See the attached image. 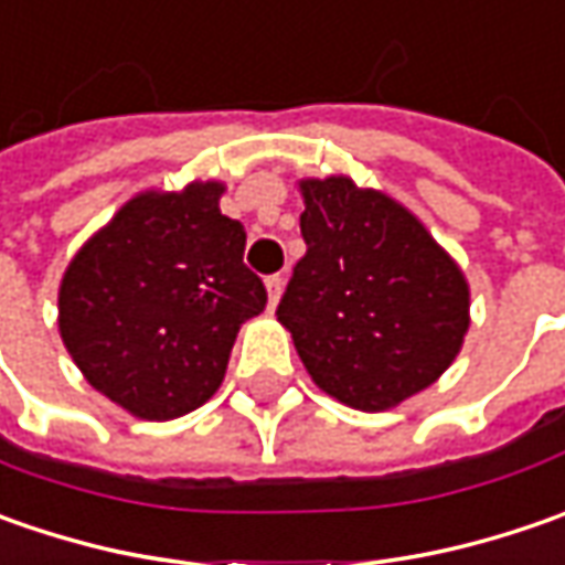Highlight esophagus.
Listing matches in <instances>:
<instances>
[{"label": "esophagus", "mask_w": 565, "mask_h": 565, "mask_svg": "<svg viewBox=\"0 0 565 565\" xmlns=\"http://www.w3.org/2000/svg\"><path fill=\"white\" fill-rule=\"evenodd\" d=\"M264 286H267V311H276L279 295H282V276H267Z\"/></svg>", "instance_id": "1"}]
</instances>
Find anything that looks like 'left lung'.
I'll return each instance as SVG.
<instances>
[{
  "label": "left lung",
  "instance_id": "obj_1",
  "mask_svg": "<svg viewBox=\"0 0 565 565\" xmlns=\"http://www.w3.org/2000/svg\"><path fill=\"white\" fill-rule=\"evenodd\" d=\"M305 257L276 308L317 386L386 412L437 383L466 342L468 282L424 223L349 175L301 179Z\"/></svg>",
  "mask_w": 565,
  "mask_h": 565
}]
</instances>
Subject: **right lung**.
Segmentation results:
<instances>
[{
	"label": "right lung",
	"mask_w": 565,
	"mask_h": 565,
	"mask_svg": "<svg viewBox=\"0 0 565 565\" xmlns=\"http://www.w3.org/2000/svg\"><path fill=\"white\" fill-rule=\"evenodd\" d=\"M223 182L141 191L65 267L58 333L84 380L128 415L172 422L226 377L242 323L267 305Z\"/></svg>",
	"instance_id": "1"
}]
</instances>
